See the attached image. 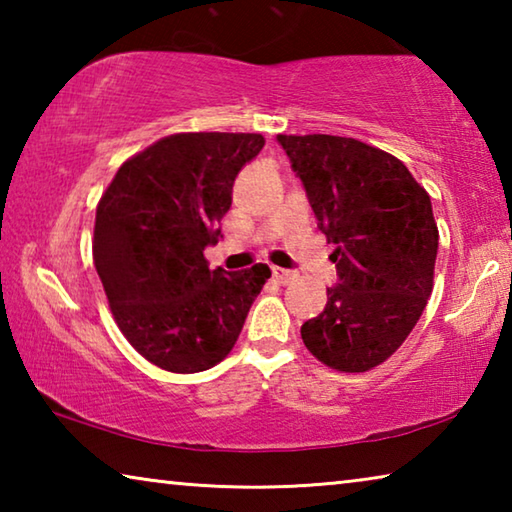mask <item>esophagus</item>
I'll return each mask as SVG.
<instances>
[{"mask_svg": "<svg viewBox=\"0 0 512 512\" xmlns=\"http://www.w3.org/2000/svg\"><path fill=\"white\" fill-rule=\"evenodd\" d=\"M293 277H296V273H293V271H287V268H280V266H273V280L277 284H289Z\"/></svg>", "mask_w": 512, "mask_h": 512, "instance_id": "obj_1", "label": "esophagus"}]
</instances>
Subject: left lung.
Returning <instances> with one entry per match:
<instances>
[{"mask_svg":"<svg viewBox=\"0 0 512 512\" xmlns=\"http://www.w3.org/2000/svg\"><path fill=\"white\" fill-rule=\"evenodd\" d=\"M336 264L302 343L327 368L366 372L400 348L427 307L438 255L431 198L395 155L339 135H277Z\"/></svg>","mask_w":512,"mask_h":512,"instance_id":"left-lung-1","label":"left lung"}]
</instances>
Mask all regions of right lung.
<instances>
[{
  "label": "right lung",
  "instance_id": "add662e5",
  "mask_svg": "<svg viewBox=\"0 0 512 512\" xmlns=\"http://www.w3.org/2000/svg\"><path fill=\"white\" fill-rule=\"evenodd\" d=\"M259 133H176L121 164L94 219L92 259L121 334L146 361L192 375L235 348L271 277L255 264L210 271L232 185L262 151Z\"/></svg>",
  "mask_w": 512,
  "mask_h": 512
}]
</instances>
